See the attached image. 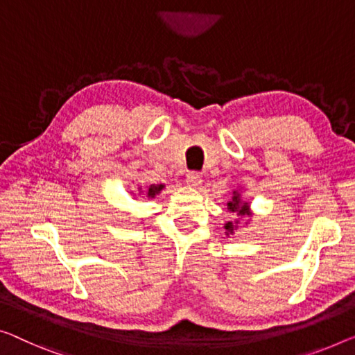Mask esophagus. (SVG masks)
I'll return each instance as SVG.
<instances>
[{
  "label": "esophagus",
  "instance_id": "1",
  "mask_svg": "<svg viewBox=\"0 0 355 355\" xmlns=\"http://www.w3.org/2000/svg\"><path fill=\"white\" fill-rule=\"evenodd\" d=\"M187 183L189 184V187L198 188L199 184L202 183V177H200L199 172H189L187 175Z\"/></svg>",
  "mask_w": 355,
  "mask_h": 355
}]
</instances>
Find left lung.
I'll use <instances>...</instances> for the list:
<instances>
[{"label":"left lung","mask_w":355,"mask_h":355,"mask_svg":"<svg viewBox=\"0 0 355 355\" xmlns=\"http://www.w3.org/2000/svg\"><path fill=\"white\" fill-rule=\"evenodd\" d=\"M228 209H230V211H237L239 215H245L247 210H248V205H247V202H242L239 194L234 193V196H232V200H230V202H228ZM225 228L228 230L230 232H232L234 226H232V223H226Z\"/></svg>","instance_id":"1"}]
</instances>
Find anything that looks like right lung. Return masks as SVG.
I'll use <instances>...</instances> for the list:
<instances>
[{"instance_id": "right-lung-1", "label": "right lung", "mask_w": 355, "mask_h": 355, "mask_svg": "<svg viewBox=\"0 0 355 355\" xmlns=\"http://www.w3.org/2000/svg\"><path fill=\"white\" fill-rule=\"evenodd\" d=\"M162 188H164V184H151V187L146 189V194L150 196V198H155L156 194L161 193Z\"/></svg>"}]
</instances>
